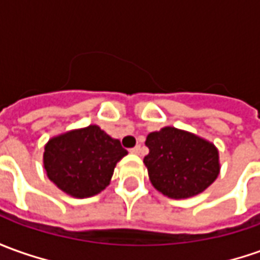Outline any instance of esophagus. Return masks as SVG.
<instances>
[{"label":"esophagus","instance_id":"1","mask_svg":"<svg viewBox=\"0 0 260 260\" xmlns=\"http://www.w3.org/2000/svg\"><path fill=\"white\" fill-rule=\"evenodd\" d=\"M141 151H142V148H141V145H137L135 148H132V149H131V152L135 153V155H139V153H141Z\"/></svg>","mask_w":260,"mask_h":260}]
</instances>
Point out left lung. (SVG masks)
<instances>
[{
	"label": "left lung",
	"mask_w": 260,
	"mask_h": 260,
	"mask_svg": "<svg viewBox=\"0 0 260 260\" xmlns=\"http://www.w3.org/2000/svg\"><path fill=\"white\" fill-rule=\"evenodd\" d=\"M144 158L149 181L162 195L186 199L202 193L220 172L219 151L211 141L174 126L151 132Z\"/></svg>",
	"instance_id": "1"
}]
</instances>
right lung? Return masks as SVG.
<instances>
[{
    "instance_id": "1",
    "label": "right lung",
    "mask_w": 260,
    "mask_h": 260,
    "mask_svg": "<svg viewBox=\"0 0 260 260\" xmlns=\"http://www.w3.org/2000/svg\"><path fill=\"white\" fill-rule=\"evenodd\" d=\"M126 153L118 139L98 125H89L51 138L44 148L42 162L58 189L82 199L107 188L116 164Z\"/></svg>"
}]
</instances>
